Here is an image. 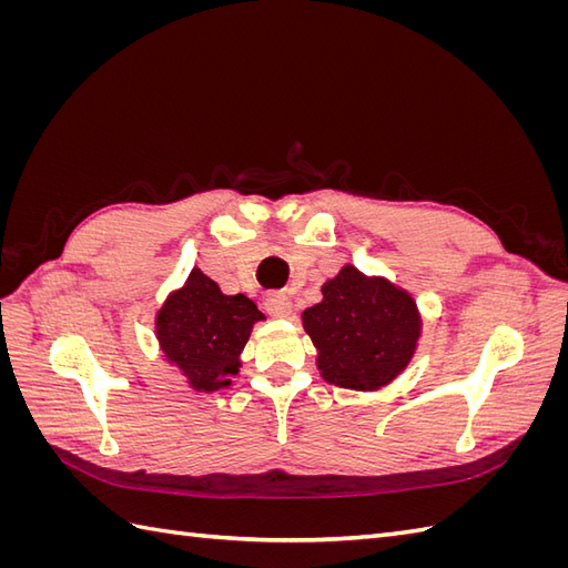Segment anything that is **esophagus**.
<instances>
[{"label": "esophagus", "mask_w": 568, "mask_h": 568, "mask_svg": "<svg viewBox=\"0 0 568 568\" xmlns=\"http://www.w3.org/2000/svg\"><path fill=\"white\" fill-rule=\"evenodd\" d=\"M265 311L272 317H286L291 313V298L282 291H274V294H267L265 298Z\"/></svg>", "instance_id": "esophagus-1"}]
</instances>
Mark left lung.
<instances>
[{
  "label": "left lung",
  "mask_w": 568,
  "mask_h": 568,
  "mask_svg": "<svg viewBox=\"0 0 568 568\" xmlns=\"http://www.w3.org/2000/svg\"><path fill=\"white\" fill-rule=\"evenodd\" d=\"M322 296L303 313V326L317 348L324 379L355 390L393 382L419 338L412 296L386 280L365 277L353 265L326 282Z\"/></svg>",
  "instance_id": "8db88e82"
}]
</instances>
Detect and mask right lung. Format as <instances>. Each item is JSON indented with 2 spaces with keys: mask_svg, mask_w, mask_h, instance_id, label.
Segmentation results:
<instances>
[{
  "mask_svg": "<svg viewBox=\"0 0 568 568\" xmlns=\"http://www.w3.org/2000/svg\"><path fill=\"white\" fill-rule=\"evenodd\" d=\"M265 315L244 294L225 296L220 286L192 270L186 284L165 301L156 317L159 343L189 384L217 390L232 384L253 324Z\"/></svg>",
  "mask_w": 568,
  "mask_h": 568,
  "instance_id": "right-lung-1",
  "label": "right lung"
}]
</instances>
